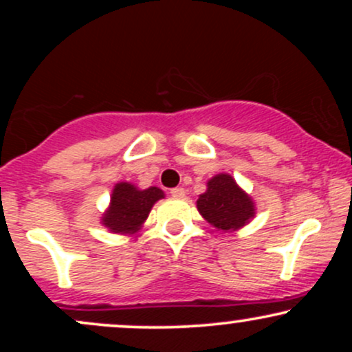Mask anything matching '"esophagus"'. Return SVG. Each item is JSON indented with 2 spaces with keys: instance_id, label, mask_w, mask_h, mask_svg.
<instances>
[{
  "instance_id": "obj_1",
  "label": "esophagus",
  "mask_w": 352,
  "mask_h": 352,
  "mask_svg": "<svg viewBox=\"0 0 352 352\" xmlns=\"http://www.w3.org/2000/svg\"><path fill=\"white\" fill-rule=\"evenodd\" d=\"M170 195L175 197V199H182V197H185V188H182V187L170 188Z\"/></svg>"
}]
</instances>
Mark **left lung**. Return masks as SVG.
I'll list each match as a JSON object with an SVG mask.
<instances>
[{"mask_svg":"<svg viewBox=\"0 0 352 352\" xmlns=\"http://www.w3.org/2000/svg\"><path fill=\"white\" fill-rule=\"evenodd\" d=\"M207 192L197 200L200 215L218 230H236L248 223L254 215L252 199L227 173L208 180Z\"/></svg>","mask_w":352,"mask_h":352,"instance_id":"left-lung-1","label":"left lung"}]
</instances>
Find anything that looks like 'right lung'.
<instances>
[{
    "label": "right lung",
    "instance_id": "right-lung-1",
    "mask_svg": "<svg viewBox=\"0 0 352 352\" xmlns=\"http://www.w3.org/2000/svg\"><path fill=\"white\" fill-rule=\"evenodd\" d=\"M164 199V192L157 187L139 190L122 182L117 184L111 197V207L102 217V223L114 233L137 232L157 200Z\"/></svg>",
    "mask_w": 352,
    "mask_h": 352
}]
</instances>
